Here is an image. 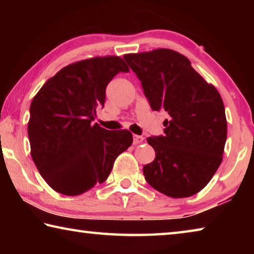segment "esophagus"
<instances>
[{
  "label": "esophagus",
  "instance_id": "1",
  "mask_svg": "<svg viewBox=\"0 0 254 254\" xmlns=\"http://www.w3.org/2000/svg\"><path fill=\"white\" fill-rule=\"evenodd\" d=\"M144 137L142 135H137L134 134L133 135V144H140V143H143L144 142Z\"/></svg>",
  "mask_w": 254,
  "mask_h": 254
}]
</instances>
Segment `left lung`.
Instances as JSON below:
<instances>
[{
	"instance_id": "left-lung-1",
	"label": "left lung",
	"mask_w": 254,
	"mask_h": 254,
	"mask_svg": "<svg viewBox=\"0 0 254 254\" xmlns=\"http://www.w3.org/2000/svg\"><path fill=\"white\" fill-rule=\"evenodd\" d=\"M123 58L141 80L151 109L165 110L170 117L163 123L165 135L147 139L156 158L143 166L145 180L174 198L197 194L223 160L227 122L220 93L175 50L160 48Z\"/></svg>"
}]
</instances>
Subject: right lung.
<instances>
[{
    "mask_svg": "<svg viewBox=\"0 0 254 254\" xmlns=\"http://www.w3.org/2000/svg\"><path fill=\"white\" fill-rule=\"evenodd\" d=\"M128 67L119 56L79 60L42 86L30 106L31 157L54 190L77 196L109 177L119 154L133 142L127 130L109 131L92 121L104 105L107 84Z\"/></svg>",
    "mask_w": 254,
    "mask_h": 254,
    "instance_id": "add662e5",
    "label": "right lung"
}]
</instances>
